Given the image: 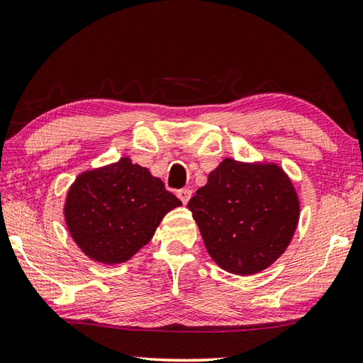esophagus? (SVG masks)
<instances>
[{"instance_id":"esophagus-1","label":"esophagus","mask_w":363,"mask_h":363,"mask_svg":"<svg viewBox=\"0 0 363 363\" xmlns=\"http://www.w3.org/2000/svg\"><path fill=\"white\" fill-rule=\"evenodd\" d=\"M191 194H193V191L188 189V188H184V189H180V191H179V199L183 202V205H186V203L189 202Z\"/></svg>"}]
</instances>
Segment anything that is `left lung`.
<instances>
[{"instance_id":"1","label":"left lung","mask_w":363,"mask_h":363,"mask_svg":"<svg viewBox=\"0 0 363 363\" xmlns=\"http://www.w3.org/2000/svg\"><path fill=\"white\" fill-rule=\"evenodd\" d=\"M188 208L210 257L235 275H252L275 262L291 243L300 213L281 167L230 158L208 174Z\"/></svg>"}]
</instances>
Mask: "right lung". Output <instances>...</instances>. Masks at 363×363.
Wrapping results in <instances>:
<instances>
[{
    "instance_id": "add662e5",
    "label": "right lung",
    "mask_w": 363,
    "mask_h": 363,
    "mask_svg": "<svg viewBox=\"0 0 363 363\" xmlns=\"http://www.w3.org/2000/svg\"><path fill=\"white\" fill-rule=\"evenodd\" d=\"M180 205L147 167L121 158L75 179L67 191L65 221L88 257L115 265L152 240L164 215Z\"/></svg>"
}]
</instances>
